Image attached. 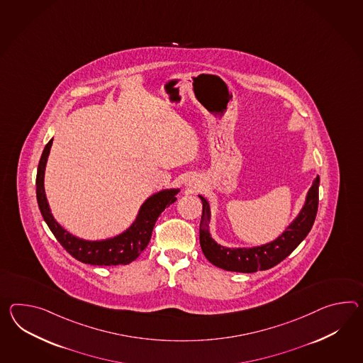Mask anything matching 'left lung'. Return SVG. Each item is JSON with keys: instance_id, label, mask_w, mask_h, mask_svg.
I'll return each mask as SVG.
<instances>
[{"instance_id": "obj_1", "label": "left lung", "mask_w": 363, "mask_h": 363, "mask_svg": "<svg viewBox=\"0 0 363 363\" xmlns=\"http://www.w3.org/2000/svg\"><path fill=\"white\" fill-rule=\"evenodd\" d=\"M318 182L320 178L318 176L308 191L307 201L301 213L287 230H284L283 235L270 244L249 249H228L220 247L210 238V207L203 196H199L203 204L199 224V241L204 256L213 265L224 270L239 273H256L257 270H266L278 265L286 257L290 256L292 250L306 239L313 225L318 213Z\"/></svg>"}]
</instances>
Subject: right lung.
<instances>
[{"label": "right lung", "mask_w": 363, "mask_h": 363, "mask_svg": "<svg viewBox=\"0 0 363 363\" xmlns=\"http://www.w3.org/2000/svg\"><path fill=\"white\" fill-rule=\"evenodd\" d=\"M52 145V139L47 143L42 157L38 165L36 173V199L39 210L45 218L47 225L53 236L73 258L77 261L97 266L127 265L136 259L143 250L147 247L152 238V230L162 213L170 204L176 202L178 190H162L157 194L152 195L145 201L140 208L136 220L122 235L106 241H85L69 235L67 230L55 221L50 213L45 194V168L48 153Z\"/></svg>", "instance_id": "add662e5"}]
</instances>
